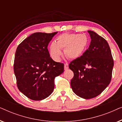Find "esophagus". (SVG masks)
Masks as SVG:
<instances>
[{"label":"esophagus","mask_w":122,"mask_h":122,"mask_svg":"<svg viewBox=\"0 0 122 122\" xmlns=\"http://www.w3.org/2000/svg\"><path fill=\"white\" fill-rule=\"evenodd\" d=\"M68 68H69V66H68V63H65V64H64V69L65 70L68 69Z\"/></svg>","instance_id":"1"}]
</instances>
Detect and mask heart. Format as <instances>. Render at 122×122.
I'll use <instances>...</instances> for the list:
<instances>
[{"label": "heart", "mask_w": 122, "mask_h": 122, "mask_svg": "<svg viewBox=\"0 0 122 122\" xmlns=\"http://www.w3.org/2000/svg\"><path fill=\"white\" fill-rule=\"evenodd\" d=\"M88 39L85 34L64 33L56 38V42L50 46V55L56 61H59L62 54L61 49H64V54L69 59L79 57L87 46Z\"/></svg>", "instance_id": "1"}]
</instances>
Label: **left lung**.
<instances>
[{"mask_svg":"<svg viewBox=\"0 0 122 122\" xmlns=\"http://www.w3.org/2000/svg\"><path fill=\"white\" fill-rule=\"evenodd\" d=\"M91 41L82 56L70 63L74 73L71 87L76 95L84 99L96 97L111 81L114 61L107 41L93 31L88 30Z\"/></svg>","mask_w":122,"mask_h":122,"instance_id":"obj_1","label":"left lung"}]
</instances>
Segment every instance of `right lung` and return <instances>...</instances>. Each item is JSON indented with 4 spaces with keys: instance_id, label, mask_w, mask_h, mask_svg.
<instances>
[{
    "instance_id": "add662e5",
    "label": "right lung",
    "mask_w": 122,
    "mask_h": 122,
    "mask_svg": "<svg viewBox=\"0 0 122 122\" xmlns=\"http://www.w3.org/2000/svg\"><path fill=\"white\" fill-rule=\"evenodd\" d=\"M57 33H34L16 48L14 63L16 84L31 100L49 97L54 90L55 78L64 71V64L53 61L47 48Z\"/></svg>"
}]
</instances>
